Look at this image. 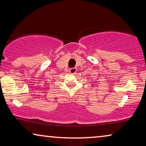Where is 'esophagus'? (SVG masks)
<instances>
[{
    "label": "esophagus",
    "mask_w": 146,
    "mask_h": 146,
    "mask_svg": "<svg viewBox=\"0 0 146 146\" xmlns=\"http://www.w3.org/2000/svg\"><path fill=\"white\" fill-rule=\"evenodd\" d=\"M69 71H70V72L71 74H75L76 72V71H77V69H76V68H70Z\"/></svg>",
    "instance_id": "34e87169"
}]
</instances>
